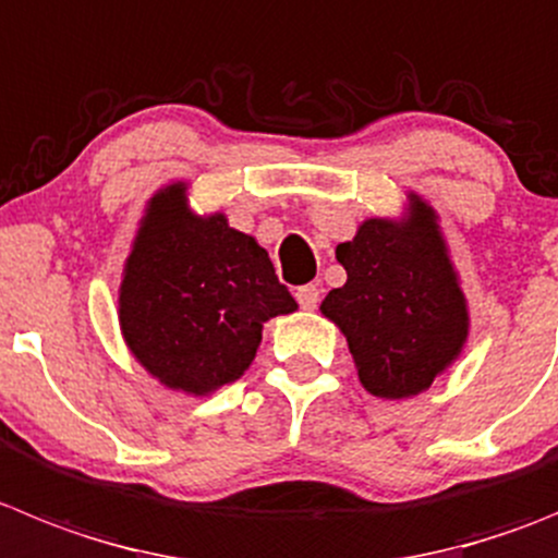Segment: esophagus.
Here are the masks:
<instances>
[{
	"mask_svg": "<svg viewBox=\"0 0 558 558\" xmlns=\"http://www.w3.org/2000/svg\"><path fill=\"white\" fill-rule=\"evenodd\" d=\"M295 299H299L301 310H315L320 301V288L318 284H301V288L295 290Z\"/></svg>",
	"mask_w": 558,
	"mask_h": 558,
	"instance_id": "34e87169",
	"label": "esophagus"
}]
</instances>
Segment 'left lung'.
I'll use <instances>...</instances> for the list:
<instances>
[{
  "instance_id": "1",
  "label": "left lung",
  "mask_w": 558,
  "mask_h": 558,
  "mask_svg": "<svg viewBox=\"0 0 558 558\" xmlns=\"http://www.w3.org/2000/svg\"><path fill=\"white\" fill-rule=\"evenodd\" d=\"M401 218H367L337 245L349 279L320 304L345 335L356 376L385 401L421 396L462 354L470 335L468 299L437 223L409 193Z\"/></svg>"
}]
</instances>
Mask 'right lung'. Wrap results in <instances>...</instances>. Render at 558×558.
I'll return each mask as SVG.
<instances>
[{
	"label": "right lung",
	"instance_id": "right-lung-1",
	"mask_svg": "<svg viewBox=\"0 0 558 558\" xmlns=\"http://www.w3.org/2000/svg\"><path fill=\"white\" fill-rule=\"evenodd\" d=\"M295 310L263 245L223 213L196 216L185 182L149 198L121 276L119 326L162 387L209 396L232 385L257 356L265 320Z\"/></svg>",
	"mask_w": 558,
	"mask_h": 558
}]
</instances>
